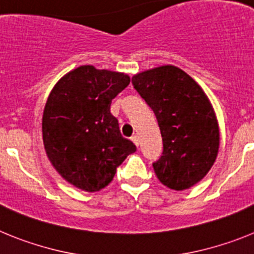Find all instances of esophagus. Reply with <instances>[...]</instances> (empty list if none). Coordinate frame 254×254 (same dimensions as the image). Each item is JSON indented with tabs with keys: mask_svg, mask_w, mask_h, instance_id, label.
I'll use <instances>...</instances> for the list:
<instances>
[{
	"mask_svg": "<svg viewBox=\"0 0 254 254\" xmlns=\"http://www.w3.org/2000/svg\"><path fill=\"white\" fill-rule=\"evenodd\" d=\"M131 140H132V142L136 145V146H138V145H140V140H138V136H136V134H134V136H132Z\"/></svg>",
	"mask_w": 254,
	"mask_h": 254,
	"instance_id": "obj_1",
	"label": "esophagus"
}]
</instances>
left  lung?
<instances>
[{
    "instance_id": "left-lung-1",
    "label": "left lung",
    "mask_w": 254,
    "mask_h": 254,
    "mask_svg": "<svg viewBox=\"0 0 254 254\" xmlns=\"http://www.w3.org/2000/svg\"><path fill=\"white\" fill-rule=\"evenodd\" d=\"M160 127L163 154L152 163L155 174L170 190H183L208 173L219 151V125L207 95L176 66L147 69L132 77Z\"/></svg>"
}]
</instances>
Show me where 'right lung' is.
Instances as JSON below:
<instances>
[{
	"instance_id": "add662e5",
	"label": "right lung",
	"mask_w": 254,
	"mask_h": 254,
	"mask_svg": "<svg viewBox=\"0 0 254 254\" xmlns=\"http://www.w3.org/2000/svg\"><path fill=\"white\" fill-rule=\"evenodd\" d=\"M128 84L125 73L80 66L49 94L42 121L44 149L69 185L86 192L100 190L136 151L133 142L122 137L111 113L112 100Z\"/></svg>"
}]
</instances>
